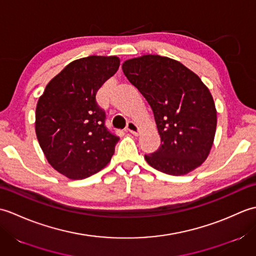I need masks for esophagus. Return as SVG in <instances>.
Segmentation results:
<instances>
[{"label":"esophagus","mask_w":256,"mask_h":256,"mask_svg":"<svg viewBox=\"0 0 256 256\" xmlns=\"http://www.w3.org/2000/svg\"><path fill=\"white\" fill-rule=\"evenodd\" d=\"M126 130H128V131L130 133H131V134L135 135V136H136V135H138L140 132V128L138 125L136 123H135V122H132V121H130V122L128 123Z\"/></svg>","instance_id":"esophagus-1"}]
</instances>
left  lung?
<instances>
[{"label": "left lung", "mask_w": 256, "mask_h": 256, "mask_svg": "<svg viewBox=\"0 0 256 256\" xmlns=\"http://www.w3.org/2000/svg\"><path fill=\"white\" fill-rule=\"evenodd\" d=\"M130 82L154 113L160 148L145 160L155 170L182 176L202 165L212 148L216 108L201 79L175 59L143 55L122 64Z\"/></svg>", "instance_id": "1"}]
</instances>
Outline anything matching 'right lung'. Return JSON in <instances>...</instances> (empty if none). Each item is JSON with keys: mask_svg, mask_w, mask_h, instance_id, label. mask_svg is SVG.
I'll return each instance as SVG.
<instances>
[{"mask_svg": "<svg viewBox=\"0 0 256 256\" xmlns=\"http://www.w3.org/2000/svg\"><path fill=\"white\" fill-rule=\"evenodd\" d=\"M116 56H89L67 64L38 99L35 132L50 165L70 179L104 168L120 140L106 130L96 94L118 72Z\"/></svg>", "mask_w": 256, "mask_h": 256, "instance_id": "1", "label": "right lung"}]
</instances>
